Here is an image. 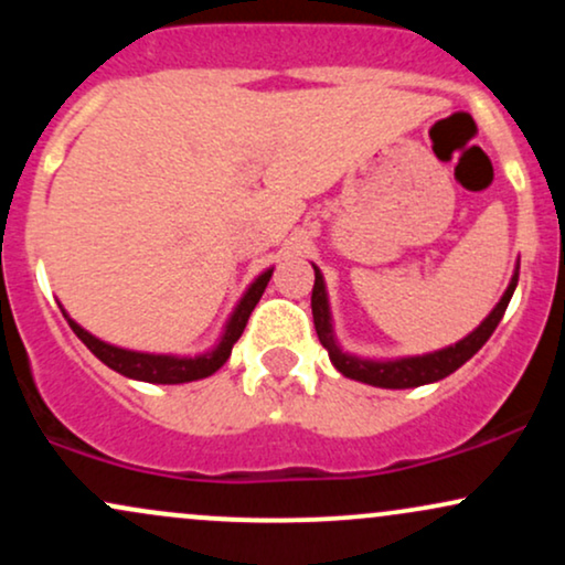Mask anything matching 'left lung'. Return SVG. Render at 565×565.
Masks as SVG:
<instances>
[{"label":"left lung","instance_id":"1","mask_svg":"<svg viewBox=\"0 0 565 565\" xmlns=\"http://www.w3.org/2000/svg\"><path fill=\"white\" fill-rule=\"evenodd\" d=\"M316 270V284L313 295H310V308H313V323L316 334H319L321 345L327 348L329 361H332L334 369L340 374H345L350 380L366 382V385L374 387H391V391H406V387H419L430 385V382H438L449 377L451 372H457L465 361H470L472 355L478 353L486 345L491 334H494L497 323L502 321L504 310H508V302L512 291L518 287V274L510 278V287L504 289L502 300L497 302V308L486 316L483 323L478 329L459 340L457 345H449L444 350H436V353L425 355H408V359H395V361H369L359 359V355L342 353V348L337 345L334 329H332V313H329V300H327V287H323V276Z\"/></svg>","mask_w":565,"mask_h":565}]
</instances>
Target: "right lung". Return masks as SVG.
Masks as SVG:
<instances>
[{"instance_id": "1", "label": "right lung", "mask_w": 565, "mask_h": 565, "mask_svg": "<svg viewBox=\"0 0 565 565\" xmlns=\"http://www.w3.org/2000/svg\"><path fill=\"white\" fill-rule=\"evenodd\" d=\"M270 274L274 270H265L263 276L255 278L249 289L244 291V297L238 300L236 310L225 323V332L220 337L217 348L212 353L196 355V359H180V355H161V353H140V350H127V348H116L108 345V342L97 340L95 334H89L87 329H82L79 323L71 321V329H74L76 337L87 345L97 359L103 361L108 369L114 372L125 374L129 380H140V382H157V385H180V382H193V380H204L210 374H215L220 366L228 361L233 345L242 337L246 321H249L252 310L255 305L260 302L265 287H268Z\"/></svg>"}]
</instances>
